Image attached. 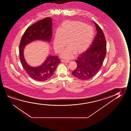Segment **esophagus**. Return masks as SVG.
I'll use <instances>...</instances> for the list:
<instances>
[{"label":"esophagus","mask_w":131,"mask_h":131,"mask_svg":"<svg viewBox=\"0 0 131 131\" xmlns=\"http://www.w3.org/2000/svg\"><path fill=\"white\" fill-rule=\"evenodd\" d=\"M61 61L62 62H63V63H68L69 62V61H68V60H63V59H62Z\"/></svg>","instance_id":"1"}]
</instances>
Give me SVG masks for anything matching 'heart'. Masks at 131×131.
I'll use <instances>...</instances> for the list:
<instances>
[{"label": "heart", "mask_w": 131, "mask_h": 131, "mask_svg": "<svg viewBox=\"0 0 131 131\" xmlns=\"http://www.w3.org/2000/svg\"><path fill=\"white\" fill-rule=\"evenodd\" d=\"M94 38V31L90 25L78 21H66L63 23L56 33L53 47L59 53L66 46L68 47L61 54V57L71 59L75 54H80L90 47Z\"/></svg>", "instance_id": "b5f03b06"}]
</instances>
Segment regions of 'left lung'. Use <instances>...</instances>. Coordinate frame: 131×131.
I'll return each instance as SVG.
<instances>
[{"instance_id":"8db88e82","label":"left lung","mask_w":131,"mask_h":131,"mask_svg":"<svg viewBox=\"0 0 131 131\" xmlns=\"http://www.w3.org/2000/svg\"><path fill=\"white\" fill-rule=\"evenodd\" d=\"M97 33L90 48L75 60L77 66L72 72L78 79L87 80L93 77L102 67L106 53V38L102 29L95 22Z\"/></svg>"}]
</instances>
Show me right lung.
<instances>
[{"instance_id": "right-lung-1", "label": "right lung", "mask_w": 131, "mask_h": 131, "mask_svg": "<svg viewBox=\"0 0 131 131\" xmlns=\"http://www.w3.org/2000/svg\"><path fill=\"white\" fill-rule=\"evenodd\" d=\"M52 22L51 18L48 17L31 25L26 29L20 41V62L25 72L35 81H44L48 80L61 62L57 56H49L42 64L38 67H32L27 64L24 57V49L27 44L36 40L50 42L52 37Z\"/></svg>"}]
</instances>
